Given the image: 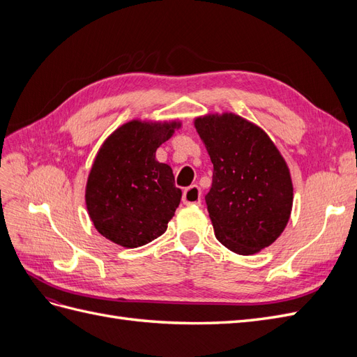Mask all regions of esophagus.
<instances>
[{"mask_svg":"<svg viewBox=\"0 0 357 357\" xmlns=\"http://www.w3.org/2000/svg\"><path fill=\"white\" fill-rule=\"evenodd\" d=\"M183 204H186V205H192V204L199 205L201 204V189L197 185H193L183 192Z\"/></svg>","mask_w":357,"mask_h":357,"instance_id":"1","label":"esophagus"}]
</instances>
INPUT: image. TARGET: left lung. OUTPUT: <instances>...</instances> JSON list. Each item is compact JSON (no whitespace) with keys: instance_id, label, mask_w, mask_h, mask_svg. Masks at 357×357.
Returning a JSON list of instances; mask_svg holds the SVG:
<instances>
[{"instance_id":"left-lung-1","label":"left lung","mask_w":357,"mask_h":357,"mask_svg":"<svg viewBox=\"0 0 357 357\" xmlns=\"http://www.w3.org/2000/svg\"><path fill=\"white\" fill-rule=\"evenodd\" d=\"M213 164L205 195L215 238L238 255L271 245L290 218L294 186L286 160L264 129L234 113L195 119Z\"/></svg>"}]
</instances>
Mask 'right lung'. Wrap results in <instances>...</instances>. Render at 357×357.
Listing matches in <instances>:
<instances>
[{
	"label": "right lung",
	"instance_id": "1",
	"mask_svg": "<svg viewBox=\"0 0 357 357\" xmlns=\"http://www.w3.org/2000/svg\"><path fill=\"white\" fill-rule=\"evenodd\" d=\"M180 122L131 121L105 139L86 183V207L102 236L126 248L167 231L181 199L174 174L156 160V149Z\"/></svg>",
	"mask_w": 357,
	"mask_h": 357
}]
</instances>
